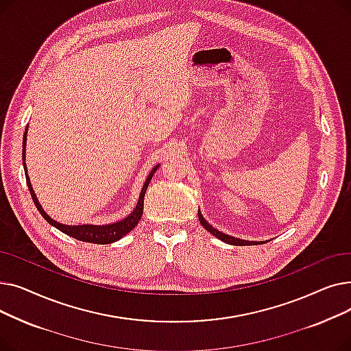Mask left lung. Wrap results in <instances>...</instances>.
Listing matches in <instances>:
<instances>
[{
    "mask_svg": "<svg viewBox=\"0 0 351 351\" xmlns=\"http://www.w3.org/2000/svg\"><path fill=\"white\" fill-rule=\"evenodd\" d=\"M197 215H199V222L202 223V226H204L208 232H210L213 236H216L217 239H220V241L222 242H225V243H229V245H234V246H249V245H261V243H263V242H249V241H242V239H237V237H233V236H229V234H225V233H222V232H219V230H216L215 228H212L206 220H205V217L202 216V213H200V210L197 212Z\"/></svg>",
    "mask_w": 351,
    "mask_h": 351,
    "instance_id": "8db88e82",
    "label": "left lung"
}]
</instances>
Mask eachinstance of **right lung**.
I'll use <instances>...</instances> for the list:
<instances>
[{
  "label": "right lung",
  "mask_w": 351,
  "mask_h": 351,
  "mask_svg": "<svg viewBox=\"0 0 351 351\" xmlns=\"http://www.w3.org/2000/svg\"><path fill=\"white\" fill-rule=\"evenodd\" d=\"M25 143H27V129L24 132V139H23V160H25ZM158 166H155V168L152 169V172L149 173V176L146 178L145 180V185L141 191V195H139V200H138V205L135 208V210L129 215L128 217H125L123 220H119V222L117 223H112V225H106V226H92V225H78V226H66V225H61L58 222H55L53 219H51L41 208V205L38 204V199H36L34 191H32V186H31V182H29V178L27 175V166H25V162H24V171H25V178H27V185H28V189H29V193L32 196V200L34 204L36 206V209L40 210V213L44 216V219L47 220V222L52 226H55L57 229H60L62 233L73 237V239H78V241L81 242H88V243H97V245H108V243H112V242H117L119 241L121 237H123L126 233L131 232L141 220V216H142V212H143V196H145V192L147 189V185H149V182L154 176V173L156 172Z\"/></svg>",
  "instance_id": "1"
}]
</instances>
